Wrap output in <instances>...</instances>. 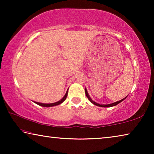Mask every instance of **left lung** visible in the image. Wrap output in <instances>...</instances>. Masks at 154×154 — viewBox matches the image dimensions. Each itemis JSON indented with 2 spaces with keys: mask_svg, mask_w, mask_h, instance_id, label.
<instances>
[{
  "mask_svg": "<svg viewBox=\"0 0 154 154\" xmlns=\"http://www.w3.org/2000/svg\"><path fill=\"white\" fill-rule=\"evenodd\" d=\"M85 95H86V96H87L88 98V100H89L91 103H92V104H94V105H96V106H101V107H111V106H116V105H118L119 103H120L121 102H122V101H123L124 100H125V99H126V98L128 96H127L126 97H125L124 98L122 99V100H119V101H117V102H115V103H113L108 104V105H100V104H98V103H96L95 101H94V100H92V99L90 98V96H89V94H88V91H87V90H86V88H85Z\"/></svg>",
  "mask_w": 154,
  "mask_h": 154,
  "instance_id": "8db88e82",
  "label": "left lung"
}]
</instances>
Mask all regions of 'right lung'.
<instances>
[{
  "mask_svg": "<svg viewBox=\"0 0 154 154\" xmlns=\"http://www.w3.org/2000/svg\"><path fill=\"white\" fill-rule=\"evenodd\" d=\"M67 94H68V90L66 91V94H65V95L64 96V97L62 98L60 100L58 101V102L56 103H38V102H34L36 104H37V105H38L39 106H45V107H50V106H56V105H60L61 103H62L64 102V101L66 100V98L67 97Z\"/></svg>",
  "mask_w": 154,
  "mask_h": 154,
  "instance_id": "1",
  "label": "right lung"
}]
</instances>
